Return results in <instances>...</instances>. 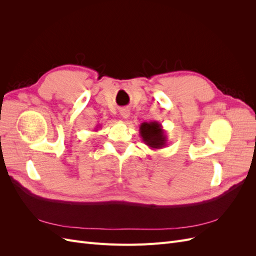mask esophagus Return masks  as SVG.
Returning <instances> with one entry per match:
<instances>
[{"mask_svg": "<svg viewBox=\"0 0 256 256\" xmlns=\"http://www.w3.org/2000/svg\"><path fill=\"white\" fill-rule=\"evenodd\" d=\"M120 116L122 118H128L130 116V111L128 109H122L120 110Z\"/></svg>", "mask_w": 256, "mask_h": 256, "instance_id": "1", "label": "esophagus"}]
</instances>
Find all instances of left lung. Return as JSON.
<instances>
[{
	"label": "left lung",
	"instance_id": "obj_1",
	"mask_svg": "<svg viewBox=\"0 0 256 256\" xmlns=\"http://www.w3.org/2000/svg\"><path fill=\"white\" fill-rule=\"evenodd\" d=\"M140 136L143 142L152 150L164 148L168 144V136L160 122H144L140 125Z\"/></svg>",
	"mask_w": 256,
	"mask_h": 256
}]
</instances>
